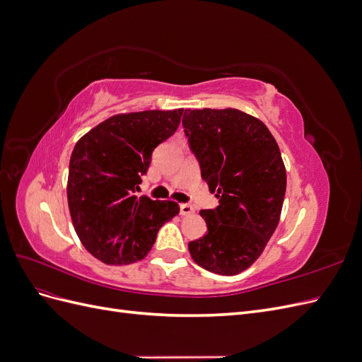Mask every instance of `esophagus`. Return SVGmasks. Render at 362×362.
<instances>
[{
  "label": "esophagus",
  "mask_w": 362,
  "mask_h": 362,
  "mask_svg": "<svg viewBox=\"0 0 362 362\" xmlns=\"http://www.w3.org/2000/svg\"><path fill=\"white\" fill-rule=\"evenodd\" d=\"M180 213L181 216H190L194 213V208L190 204H181L180 205Z\"/></svg>",
  "instance_id": "esophagus-1"
}]
</instances>
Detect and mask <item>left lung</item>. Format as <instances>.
Masks as SVG:
<instances>
[{
  "label": "left lung",
  "instance_id": "left-lung-1",
  "mask_svg": "<svg viewBox=\"0 0 362 362\" xmlns=\"http://www.w3.org/2000/svg\"><path fill=\"white\" fill-rule=\"evenodd\" d=\"M182 127L218 198L214 210H201L208 231L189 252L208 272L237 275L258 259L279 222L287 187L279 146L259 119L235 108H189Z\"/></svg>",
  "mask_w": 362,
  "mask_h": 362
}]
</instances>
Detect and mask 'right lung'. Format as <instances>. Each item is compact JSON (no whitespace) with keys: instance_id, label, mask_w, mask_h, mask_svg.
Here are the masks:
<instances>
[{"instance_id":"obj_1","label":"right lung","mask_w":362,"mask_h":362,"mask_svg":"<svg viewBox=\"0 0 362 362\" xmlns=\"http://www.w3.org/2000/svg\"><path fill=\"white\" fill-rule=\"evenodd\" d=\"M184 108L120 113L86 133L72 151L68 205L83 246L104 264L144 259L158 229L180 213L173 201L134 196L152 151L177 131Z\"/></svg>"}]
</instances>
